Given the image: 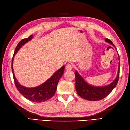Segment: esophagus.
Wrapping results in <instances>:
<instances>
[{"instance_id": "1", "label": "esophagus", "mask_w": 130, "mask_h": 130, "mask_svg": "<svg viewBox=\"0 0 130 130\" xmlns=\"http://www.w3.org/2000/svg\"><path fill=\"white\" fill-rule=\"evenodd\" d=\"M72 68V65L70 64H68L66 65L65 66V69L66 70H71Z\"/></svg>"}]
</instances>
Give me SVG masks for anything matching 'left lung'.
I'll return each instance as SVG.
<instances>
[{
	"label": "left lung",
	"mask_w": 130,
	"mask_h": 130,
	"mask_svg": "<svg viewBox=\"0 0 130 130\" xmlns=\"http://www.w3.org/2000/svg\"><path fill=\"white\" fill-rule=\"evenodd\" d=\"M105 41L108 43L114 45L110 39H105ZM120 74V61L119 67L118 70V74L116 79L110 85L103 87H95L89 85L84 80L81 75H79L77 71H75V87H76L77 94L80 97L90 101H98L103 99L110 94L113 89L116 86L118 83Z\"/></svg>",
	"instance_id": "8db88e82"
}]
</instances>
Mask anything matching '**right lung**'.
Instances as JSON below:
<instances>
[{"label":"right lung","instance_id":"right-lung-1","mask_svg":"<svg viewBox=\"0 0 130 130\" xmlns=\"http://www.w3.org/2000/svg\"><path fill=\"white\" fill-rule=\"evenodd\" d=\"M32 38V35H31L28 38L22 39L18 43L16 47L15 50L14 51L13 58H14V56L20 48L24 44H25L27 42L30 40ZM13 58L12 59L11 70L12 72H13L14 83L18 91L24 98L28 99L29 100L31 101L35 102H41L46 101L50 98L53 97L56 92L59 81L62 76L63 74H64L65 69L64 66H63L59 70L56 71L49 80H47L46 82H45L42 85L34 87V88H27V87L22 86L20 84L18 83L15 77L13 68Z\"/></svg>","mask_w":130,"mask_h":130}]
</instances>
